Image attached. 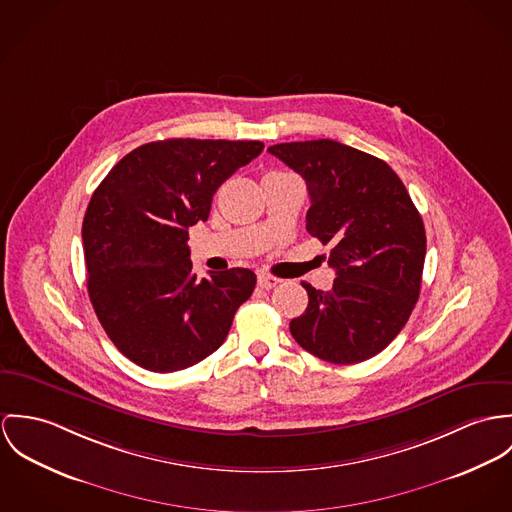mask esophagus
Instances as JSON below:
<instances>
[{"mask_svg":"<svg viewBox=\"0 0 512 512\" xmlns=\"http://www.w3.org/2000/svg\"><path fill=\"white\" fill-rule=\"evenodd\" d=\"M279 283H281V281H279L277 277H271V275H267V273H259V277H257V284H259L261 288H265V290L275 288Z\"/></svg>","mask_w":512,"mask_h":512,"instance_id":"1","label":"esophagus"}]
</instances>
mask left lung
Listing matches in <instances>:
<instances>
[{
  "instance_id": "left-lung-1",
  "label": "left lung",
  "mask_w": 512,
  "mask_h": 512,
  "mask_svg": "<svg viewBox=\"0 0 512 512\" xmlns=\"http://www.w3.org/2000/svg\"><path fill=\"white\" fill-rule=\"evenodd\" d=\"M269 153L308 186L306 229L332 245V290L308 292L290 334L312 355L351 365L383 351L420 294L426 231L402 180L385 161L332 139L279 143Z\"/></svg>"
}]
</instances>
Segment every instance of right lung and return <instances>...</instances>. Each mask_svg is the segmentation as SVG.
I'll return each instance as SVG.
<instances>
[{"mask_svg": "<svg viewBox=\"0 0 512 512\" xmlns=\"http://www.w3.org/2000/svg\"><path fill=\"white\" fill-rule=\"evenodd\" d=\"M261 141L165 139L133 149L100 182L82 241L88 294L115 347L172 373L212 355L257 277L192 273L188 228L206 222L216 190L263 151Z\"/></svg>", "mask_w": 512, "mask_h": 512, "instance_id": "add662e5", "label": "right lung"}]
</instances>
